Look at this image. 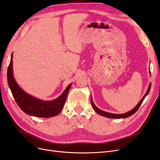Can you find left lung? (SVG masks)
<instances>
[{"mask_svg":"<svg viewBox=\"0 0 160 160\" xmlns=\"http://www.w3.org/2000/svg\"><path fill=\"white\" fill-rule=\"evenodd\" d=\"M151 84H149V87H148V90L147 91V92L146 93V94L144 95L143 96V98H142V100L139 102L138 104H137V106L133 108V110H132L131 111L128 112L127 113H125V114H112V113H109V112H104V111H102L101 110H100L99 108H98L94 104L93 102V100H92V96H91V104L92 106V107H93V108L94 109V110L98 113V114L102 116H105V117H107V118H114V119H119V118H128V117H130V116L133 115L134 113H136L138 110L139 107H140L141 106V104H142V102L143 101V100L145 99V98L146 97V96L149 94V90H150V88H151Z\"/></svg>","mask_w":160,"mask_h":160,"instance_id":"left-lung-1","label":"left lung"}]
</instances>
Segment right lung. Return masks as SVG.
I'll return each mask as SVG.
<instances>
[{"label":"right lung","instance_id":"obj_1","mask_svg":"<svg viewBox=\"0 0 160 160\" xmlns=\"http://www.w3.org/2000/svg\"><path fill=\"white\" fill-rule=\"evenodd\" d=\"M7 80L10 89L18 106L24 113L39 118H50L58 115L64 105L71 84L57 98L52 101H43L28 94L17 83L13 76L12 54L7 71Z\"/></svg>","mask_w":160,"mask_h":160}]
</instances>
